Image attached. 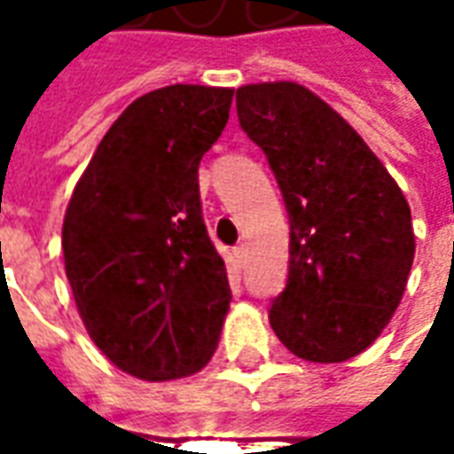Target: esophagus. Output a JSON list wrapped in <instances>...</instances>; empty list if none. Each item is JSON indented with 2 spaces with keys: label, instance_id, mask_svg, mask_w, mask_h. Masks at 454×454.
<instances>
[{
  "label": "esophagus",
  "instance_id": "34e87169",
  "mask_svg": "<svg viewBox=\"0 0 454 454\" xmlns=\"http://www.w3.org/2000/svg\"><path fill=\"white\" fill-rule=\"evenodd\" d=\"M246 255H247V247L243 246V243L233 247V262H236V265H243V262H246Z\"/></svg>",
  "mask_w": 454,
  "mask_h": 454
}]
</instances>
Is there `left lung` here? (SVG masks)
Listing matches in <instances>:
<instances>
[{"label": "left lung", "mask_w": 454, "mask_h": 454, "mask_svg": "<svg viewBox=\"0 0 454 454\" xmlns=\"http://www.w3.org/2000/svg\"><path fill=\"white\" fill-rule=\"evenodd\" d=\"M236 106L292 228L270 325L301 360H350L380 338L406 292L416 253L409 201L360 133L304 84H246Z\"/></svg>", "instance_id": "8db88e82"}]
</instances>
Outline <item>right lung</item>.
<instances>
[{"label": "right lung", "mask_w": 454, "mask_h": 454, "mask_svg": "<svg viewBox=\"0 0 454 454\" xmlns=\"http://www.w3.org/2000/svg\"><path fill=\"white\" fill-rule=\"evenodd\" d=\"M231 87L169 84L114 121L63 221L65 275L87 333L145 381L199 372L231 304L201 218L199 162L226 129Z\"/></svg>", "instance_id": "obj_1"}]
</instances>
